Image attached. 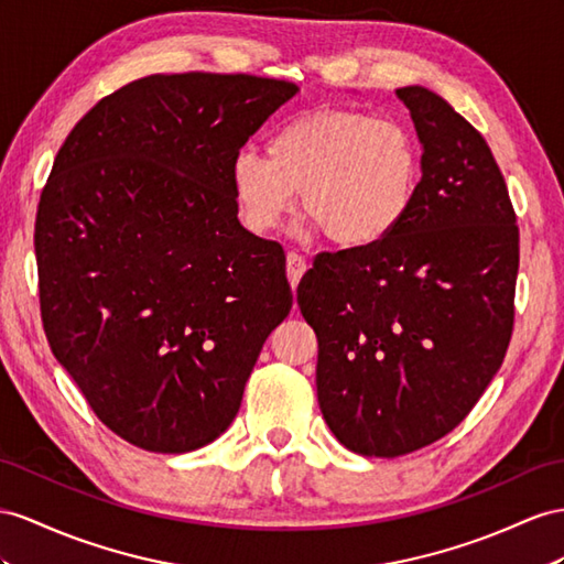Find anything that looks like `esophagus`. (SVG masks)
Returning a JSON list of instances; mask_svg holds the SVG:
<instances>
[{
  "instance_id": "34e87169",
  "label": "esophagus",
  "mask_w": 564,
  "mask_h": 564,
  "mask_svg": "<svg viewBox=\"0 0 564 564\" xmlns=\"http://www.w3.org/2000/svg\"><path fill=\"white\" fill-rule=\"evenodd\" d=\"M285 271H288V281H291L293 291H295L300 279H302V273L307 271V259L302 257V254H297V252H288V257H285Z\"/></svg>"
}]
</instances>
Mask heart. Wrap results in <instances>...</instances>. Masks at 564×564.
<instances>
[{
	"instance_id": "obj_1",
	"label": "heart",
	"mask_w": 564,
	"mask_h": 564,
	"mask_svg": "<svg viewBox=\"0 0 564 564\" xmlns=\"http://www.w3.org/2000/svg\"><path fill=\"white\" fill-rule=\"evenodd\" d=\"M422 173V144L408 123L359 109H319L276 128L267 156L240 150L228 178L254 236L279 230L300 191L314 228L338 248L367 250L408 221Z\"/></svg>"
}]
</instances>
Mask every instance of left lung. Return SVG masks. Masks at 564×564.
I'll return each mask as SVG.
<instances>
[{"mask_svg":"<svg viewBox=\"0 0 564 564\" xmlns=\"http://www.w3.org/2000/svg\"><path fill=\"white\" fill-rule=\"evenodd\" d=\"M395 95L424 156L412 214L373 248L319 254L297 285L324 420L367 457L420 451L471 412L508 352L519 269L514 209L481 133L422 85Z\"/></svg>","mask_w":564,"mask_h":564,"instance_id":"obj_1","label":"left lung"}]
</instances>
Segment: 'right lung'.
Wrapping results in <instances>:
<instances>
[{
  "label": "right lung",
  "instance_id": "obj_1",
  "mask_svg": "<svg viewBox=\"0 0 564 564\" xmlns=\"http://www.w3.org/2000/svg\"><path fill=\"white\" fill-rule=\"evenodd\" d=\"M297 90L154 74L99 99L54 159L35 221L42 324L93 412L142 451L219 438L293 307L283 248L242 228L228 169Z\"/></svg>",
  "mask_w": 564,
  "mask_h": 564
}]
</instances>
